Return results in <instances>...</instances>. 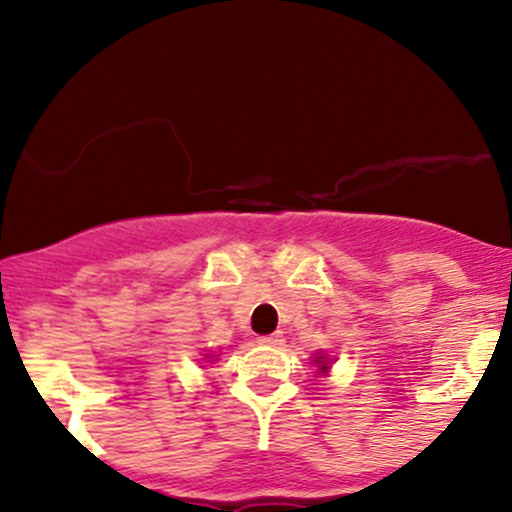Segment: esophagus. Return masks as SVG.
I'll use <instances>...</instances> for the list:
<instances>
[{"label":"esophagus","instance_id":"1","mask_svg":"<svg viewBox=\"0 0 512 512\" xmlns=\"http://www.w3.org/2000/svg\"><path fill=\"white\" fill-rule=\"evenodd\" d=\"M258 342L261 345H268V347H278L283 342V335L281 333H273V335H261L258 337Z\"/></svg>","mask_w":512,"mask_h":512}]
</instances>
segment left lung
<instances>
[{
	"instance_id": "left-lung-1",
	"label": "left lung",
	"mask_w": 512,
	"mask_h": 512,
	"mask_svg": "<svg viewBox=\"0 0 512 512\" xmlns=\"http://www.w3.org/2000/svg\"><path fill=\"white\" fill-rule=\"evenodd\" d=\"M315 365H318V370H320V372H328V370H330V362L325 360L323 355H320V357H315Z\"/></svg>"
}]
</instances>
